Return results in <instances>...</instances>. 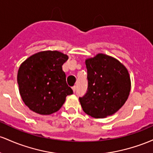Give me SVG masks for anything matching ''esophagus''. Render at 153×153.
I'll return each instance as SVG.
<instances>
[{"label": "esophagus", "mask_w": 153, "mask_h": 153, "mask_svg": "<svg viewBox=\"0 0 153 153\" xmlns=\"http://www.w3.org/2000/svg\"><path fill=\"white\" fill-rule=\"evenodd\" d=\"M76 86H74V87H72V90H73V91L74 92H75V91H76Z\"/></svg>", "instance_id": "esophagus-1"}]
</instances>
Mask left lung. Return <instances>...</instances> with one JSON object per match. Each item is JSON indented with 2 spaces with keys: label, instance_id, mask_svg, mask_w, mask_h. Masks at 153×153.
<instances>
[{
  "label": "left lung",
  "instance_id": "obj_1",
  "mask_svg": "<svg viewBox=\"0 0 153 153\" xmlns=\"http://www.w3.org/2000/svg\"><path fill=\"white\" fill-rule=\"evenodd\" d=\"M88 87L79 97L84 112L93 118L114 114L127 100L131 80L126 68L116 58L99 53L85 61Z\"/></svg>",
  "mask_w": 153,
  "mask_h": 153
}]
</instances>
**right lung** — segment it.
Masks as SVG:
<instances>
[{"mask_svg": "<svg viewBox=\"0 0 153 153\" xmlns=\"http://www.w3.org/2000/svg\"><path fill=\"white\" fill-rule=\"evenodd\" d=\"M67 55L57 51L37 53L22 63L17 82L22 100L31 111L50 115L62 107L73 90L66 81L63 64Z\"/></svg>", "mask_w": 153, "mask_h": 153, "instance_id": "obj_1", "label": "right lung"}]
</instances>
